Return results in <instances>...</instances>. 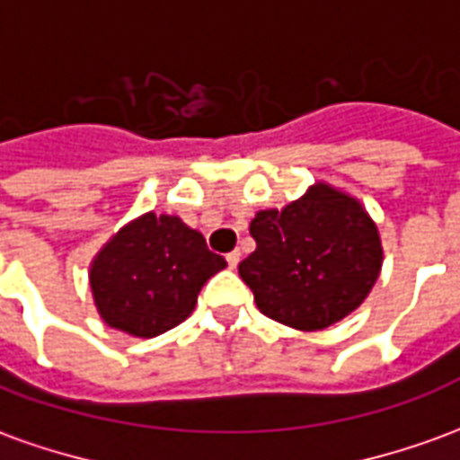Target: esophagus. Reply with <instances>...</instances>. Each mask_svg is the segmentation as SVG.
Returning a JSON list of instances; mask_svg holds the SVG:
<instances>
[{
	"instance_id": "esophagus-1",
	"label": "esophagus",
	"mask_w": 460,
	"mask_h": 460,
	"mask_svg": "<svg viewBox=\"0 0 460 460\" xmlns=\"http://www.w3.org/2000/svg\"><path fill=\"white\" fill-rule=\"evenodd\" d=\"M241 261V253L239 251H231V253H226V263H229V269H236Z\"/></svg>"
}]
</instances>
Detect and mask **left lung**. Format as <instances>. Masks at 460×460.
Returning <instances> with one entry per match:
<instances>
[{
    "instance_id": "1",
    "label": "left lung",
    "mask_w": 460,
    "mask_h": 460,
    "mask_svg": "<svg viewBox=\"0 0 460 460\" xmlns=\"http://www.w3.org/2000/svg\"><path fill=\"white\" fill-rule=\"evenodd\" d=\"M256 251L239 263L263 315L323 330L362 305L382 269V243L362 204L318 184L286 209L251 221Z\"/></svg>"
}]
</instances>
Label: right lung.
Wrapping results in <instances>:
<instances>
[{
    "label": "right lung",
    "instance_id": "add662e5",
    "mask_svg": "<svg viewBox=\"0 0 460 460\" xmlns=\"http://www.w3.org/2000/svg\"><path fill=\"white\" fill-rule=\"evenodd\" d=\"M226 261L177 217L145 214L118 231L91 266L101 318L135 338H155L190 315L201 286Z\"/></svg>",
    "mask_w": 460,
    "mask_h": 460
}]
</instances>
